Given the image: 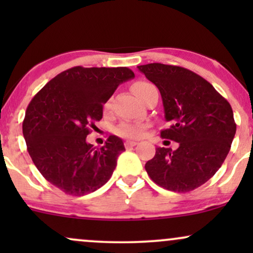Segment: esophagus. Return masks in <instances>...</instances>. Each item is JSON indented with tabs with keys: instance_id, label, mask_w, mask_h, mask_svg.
Returning a JSON list of instances; mask_svg holds the SVG:
<instances>
[{
	"instance_id": "34e87169",
	"label": "esophagus",
	"mask_w": 253,
	"mask_h": 253,
	"mask_svg": "<svg viewBox=\"0 0 253 253\" xmlns=\"http://www.w3.org/2000/svg\"><path fill=\"white\" fill-rule=\"evenodd\" d=\"M136 144H138V143H136V141H134V140H127L126 143H125V146H126V147H133V146H135Z\"/></svg>"
}]
</instances>
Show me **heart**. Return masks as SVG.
Listing matches in <instances>:
<instances>
[{
  "label": "heart",
  "instance_id": "obj_1",
  "mask_svg": "<svg viewBox=\"0 0 253 253\" xmlns=\"http://www.w3.org/2000/svg\"><path fill=\"white\" fill-rule=\"evenodd\" d=\"M155 86L153 84L149 82H145V81H138V82L133 83L132 85V91L134 92V95L139 100H141L146 91L150 88ZM106 108H108L109 103H106ZM145 126L144 124L140 123H133V121H124L118 126L117 133L119 135L124 136V138H140V136L144 135Z\"/></svg>",
  "mask_w": 253,
  "mask_h": 253
}]
</instances>
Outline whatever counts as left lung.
I'll return each instance as SVG.
<instances>
[{
  "label": "left lung",
  "instance_id": "obj_1",
  "mask_svg": "<svg viewBox=\"0 0 253 253\" xmlns=\"http://www.w3.org/2000/svg\"><path fill=\"white\" fill-rule=\"evenodd\" d=\"M138 69L162 95L170 126L161 136L179 145L177 150L157 147L145 169L164 189H196L215 175L231 149L237 129L231 104L210 82L188 69L161 63Z\"/></svg>",
  "mask_w": 253,
  "mask_h": 253
}]
</instances>
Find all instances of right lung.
<instances>
[{"label": "right lung", "mask_w": 253, "mask_h": 253, "mask_svg": "<svg viewBox=\"0 0 253 253\" xmlns=\"http://www.w3.org/2000/svg\"><path fill=\"white\" fill-rule=\"evenodd\" d=\"M133 77L128 68L75 66L52 78L32 98L22 133L34 165L51 184L82 196L108 182L125 151L123 140L110 135L106 145L95 149L86 135L102 119L103 104Z\"/></svg>", "instance_id": "right-lung-1"}]
</instances>
